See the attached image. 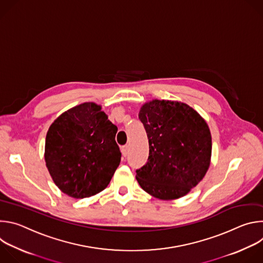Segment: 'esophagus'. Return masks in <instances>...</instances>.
Here are the masks:
<instances>
[{
  "instance_id": "34e87169",
  "label": "esophagus",
  "mask_w": 263,
  "mask_h": 263,
  "mask_svg": "<svg viewBox=\"0 0 263 263\" xmlns=\"http://www.w3.org/2000/svg\"><path fill=\"white\" fill-rule=\"evenodd\" d=\"M121 149H122V154H123V156L124 157H126L127 156V154H128V145L126 144V145H123L122 147H121Z\"/></svg>"
}]
</instances>
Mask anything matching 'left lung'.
<instances>
[{"instance_id": "obj_1", "label": "left lung", "mask_w": 263, "mask_h": 263, "mask_svg": "<svg viewBox=\"0 0 263 263\" xmlns=\"http://www.w3.org/2000/svg\"><path fill=\"white\" fill-rule=\"evenodd\" d=\"M148 139L146 163L136 180L147 194L174 200L204 178L211 157V134L198 112L181 102L153 100L139 111Z\"/></svg>"}]
</instances>
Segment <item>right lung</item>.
Returning a JSON list of instances; mask_svg holds the SVG:
<instances>
[{
  "mask_svg": "<svg viewBox=\"0 0 263 263\" xmlns=\"http://www.w3.org/2000/svg\"><path fill=\"white\" fill-rule=\"evenodd\" d=\"M117 132L95 103L78 105L55 120L47 133L45 159L62 193L83 199L106 189L122 157Z\"/></svg>",
  "mask_w": 263,
  "mask_h": 263,
  "instance_id": "add662e5",
  "label": "right lung"
}]
</instances>
